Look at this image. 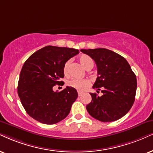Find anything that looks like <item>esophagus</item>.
Segmentation results:
<instances>
[{
    "label": "esophagus",
    "instance_id": "esophagus-1",
    "mask_svg": "<svg viewBox=\"0 0 153 153\" xmlns=\"http://www.w3.org/2000/svg\"><path fill=\"white\" fill-rule=\"evenodd\" d=\"M82 92H78V96L79 97H80L81 95H82Z\"/></svg>",
    "mask_w": 153,
    "mask_h": 153
}]
</instances>
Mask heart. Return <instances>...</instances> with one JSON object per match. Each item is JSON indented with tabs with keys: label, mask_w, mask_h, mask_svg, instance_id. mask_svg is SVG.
<instances>
[{
	"label": "heart",
	"mask_w": 153,
	"mask_h": 153,
	"mask_svg": "<svg viewBox=\"0 0 153 153\" xmlns=\"http://www.w3.org/2000/svg\"><path fill=\"white\" fill-rule=\"evenodd\" d=\"M80 62L87 70H90L94 65L93 60L91 59V57L88 55H82L79 58ZM71 61L68 60L65 63L63 66V73L65 75L68 74L69 72V65H70ZM91 82L88 79H77L73 78L68 82V85L71 88L75 89L78 91H83L90 85Z\"/></svg>",
	"instance_id": "b5f03b06"
}]
</instances>
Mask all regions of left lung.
Segmentation results:
<instances>
[{
    "instance_id": "obj_1",
    "label": "left lung",
    "mask_w": 153,
    "mask_h": 153,
    "mask_svg": "<svg viewBox=\"0 0 153 153\" xmlns=\"http://www.w3.org/2000/svg\"><path fill=\"white\" fill-rule=\"evenodd\" d=\"M80 51L95 62L97 78L92 88L103 93L102 96L90 93L92 101L86 106L88 113L102 122L121 119L132 107L137 88L136 76L128 61L119 54L103 48Z\"/></svg>"
}]
</instances>
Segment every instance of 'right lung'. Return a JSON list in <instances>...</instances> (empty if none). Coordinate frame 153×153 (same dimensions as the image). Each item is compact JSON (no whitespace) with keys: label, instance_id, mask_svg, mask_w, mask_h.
<instances>
[{"label":"right lung","instance_id":"right-lung-1","mask_svg":"<svg viewBox=\"0 0 153 153\" xmlns=\"http://www.w3.org/2000/svg\"><path fill=\"white\" fill-rule=\"evenodd\" d=\"M79 53L72 48L47 46L34 52L22 68L17 93L27 113L39 122L54 124L68 115L78 94L66 87L54 92L53 87L63 81V66Z\"/></svg>","mask_w":153,"mask_h":153}]
</instances>
